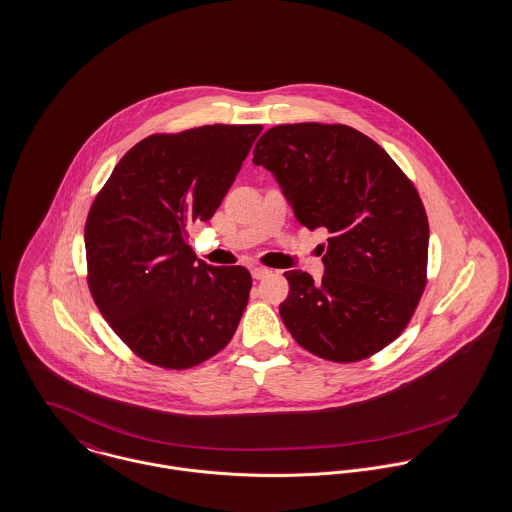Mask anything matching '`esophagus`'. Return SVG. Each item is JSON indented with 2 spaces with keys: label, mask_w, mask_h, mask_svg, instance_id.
Listing matches in <instances>:
<instances>
[{
  "label": "esophagus",
  "mask_w": 512,
  "mask_h": 512,
  "mask_svg": "<svg viewBox=\"0 0 512 512\" xmlns=\"http://www.w3.org/2000/svg\"><path fill=\"white\" fill-rule=\"evenodd\" d=\"M269 275H271V271L265 269V267H253V269H251V276H253L255 280H261V278H265V276Z\"/></svg>",
  "instance_id": "1"
}]
</instances>
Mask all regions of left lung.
Wrapping results in <instances>:
<instances>
[{"instance_id":"8db88e82","label":"left lung","mask_w":512,"mask_h":512,"mask_svg":"<svg viewBox=\"0 0 512 512\" xmlns=\"http://www.w3.org/2000/svg\"><path fill=\"white\" fill-rule=\"evenodd\" d=\"M300 224L325 228V275L286 271L280 317L296 343L335 362L401 335L427 282L429 222L413 183L372 138L345 124H280L253 150Z\"/></svg>"}]
</instances>
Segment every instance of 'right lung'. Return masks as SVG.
I'll use <instances>...</instances> for the list:
<instances>
[{
  "label": "right lung",
  "mask_w": 512,
  "mask_h": 512,
  "mask_svg": "<svg viewBox=\"0 0 512 512\" xmlns=\"http://www.w3.org/2000/svg\"><path fill=\"white\" fill-rule=\"evenodd\" d=\"M261 130L212 124L148 136L118 161L89 210L93 300L118 337L156 366H197L236 333L251 275L197 259L189 226L214 216Z\"/></svg>",
  "instance_id": "obj_1"
}]
</instances>
